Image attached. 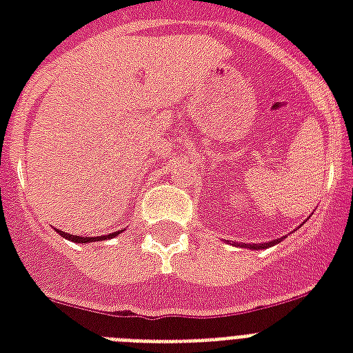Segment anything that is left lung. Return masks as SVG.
<instances>
[{
  "instance_id": "left-lung-1",
  "label": "left lung",
  "mask_w": 353,
  "mask_h": 353,
  "mask_svg": "<svg viewBox=\"0 0 353 353\" xmlns=\"http://www.w3.org/2000/svg\"><path fill=\"white\" fill-rule=\"evenodd\" d=\"M280 240H282V238H279V240L269 241V243H252V245H251V243H245V245L241 243V247H247V249H268V247H271V245H276Z\"/></svg>"
}]
</instances>
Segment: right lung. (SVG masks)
<instances>
[{
  "instance_id": "1",
  "label": "right lung",
  "mask_w": 353,
  "mask_h": 353,
  "mask_svg": "<svg viewBox=\"0 0 353 353\" xmlns=\"http://www.w3.org/2000/svg\"><path fill=\"white\" fill-rule=\"evenodd\" d=\"M60 232V236H63L65 240H71L74 241V243H88V241H101V240H106V238H113V236H117L119 232H112V234H108V236H97V238H91V236H74V234H68V232H63V231H58Z\"/></svg>"
}]
</instances>
